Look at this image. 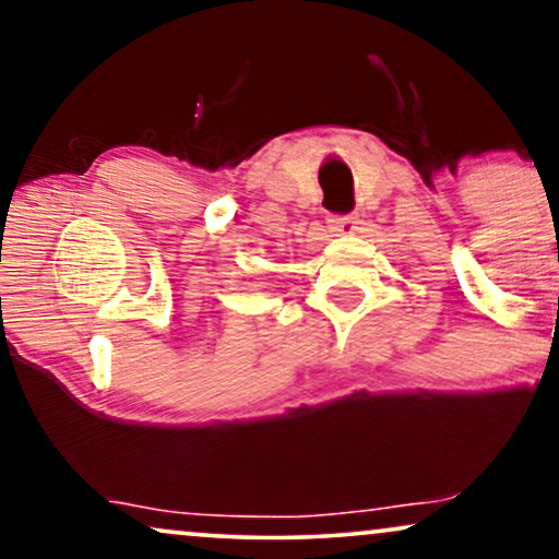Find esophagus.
Returning <instances> with one entry per match:
<instances>
[{
	"instance_id": "34e87169",
	"label": "esophagus",
	"mask_w": 559,
	"mask_h": 559,
	"mask_svg": "<svg viewBox=\"0 0 559 559\" xmlns=\"http://www.w3.org/2000/svg\"><path fill=\"white\" fill-rule=\"evenodd\" d=\"M326 227H330V233L334 235H353L357 229V217L355 214H332V217L326 219Z\"/></svg>"
}]
</instances>
